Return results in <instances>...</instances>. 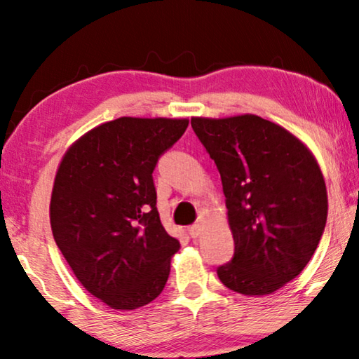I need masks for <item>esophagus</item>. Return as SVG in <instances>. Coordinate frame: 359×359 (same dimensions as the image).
Instances as JSON below:
<instances>
[{
    "mask_svg": "<svg viewBox=\"0 0 359 359\" xmlns=\"http://www.w3.org/2000/svg\"><path fill=\"white\" fill-rule=\"evenodd\" d=\"M202 229H203V224L198 222V223H194L192 226H189V228H187V233H189V236L192 237V239H196V237L201 236Z\"/></svg>",
    "mask_w": 359,
    "mask_h": 359,
    "instance_id": "34e87169",
    "label": "esophagus"
}]
</instances>
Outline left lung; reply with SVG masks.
<instances>
[{"mask_svg": "<svg viewBox=\"0 0 359 359\" xmlns=\"http://www.w3.org/2000/svg\"><path fill=\"white\" fill-rule=\"evenodd\" d=\"M222 176L234 257L217 268L226 287L266 295L297 278L321 241L327 192L305 144L257 115L192 118Z\"/></svg>", "mask_w": 359, "mask_h": 359, "instance_id": "1", "label": "left lung"}]
</instances>
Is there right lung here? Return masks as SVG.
<instances>
[{
    "mask_svg": "<svg viewBox=\"0 0 359 359\" xmlns=\"http://www.w3.org/2000/svg\"><path fill=\"white\" fill-rule=\"evenodd\" d=\"M189 120L122 117L80 137L54 180V241L83 287L114 310H136L167 284L180 241L162 226L154 168Z\"/></svg>",
    "mask_w": 359,
    "mask_h": 359,
    "instance_id": "add662e5",
    "label": "right lung"
}]
</instances>
